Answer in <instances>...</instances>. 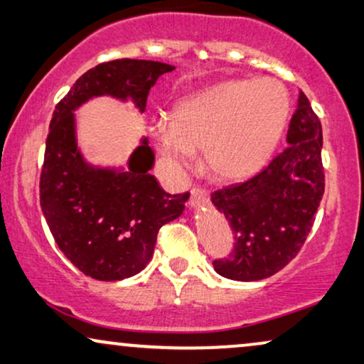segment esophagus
Wrapping results in <instances>:
<instances>
[{
  "instance_id": "1",
  "label": "esophagus",
  "mask_w": 364,
  "mask_h": 364,
  "mask_svg": "<svg viewBox=\"0 0 364 364\" xmlns=\"http://www.w3.org/2000/svg\"><path fill=\"white\" fill-rule=\"evenodd\" d=\"M208 201H209V193L206 191V189L201 186H194L191 189V199H189L191 206H194V208L204 206V204H208Z\"/></svg>"
}]
</instances>
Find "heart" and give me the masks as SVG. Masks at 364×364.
Listing matches in <instances>:
<instances>
[{"label": "heart", "instance_id": "1", "mask_svg": "<svg viewBox=\"0 0 364 364\" xmlns=\"http://www.w3.org/2000/svg\"><path fill=\"white\" fill-rule=\"evenodd\" d=\"M289 110V94L279 80H229L183 97L168 124H153L151 135L173 166H188L193 153L203 151L214 180L242 181L267 165Z\"/></svg>", "mask_w": 364, "mask_h": 364}]
</instances>
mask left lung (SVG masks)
I'll use <instances>...</instances> for the list:
<instances>
[{"label": "left lung", "instance_id": "1", "mask_svg": "<svg viewBox=\"0 0 364 364\" xmlns=\"http://www.w3.org/2000/svg\"><path fill=\"white\" fill-rule=\"evenodd\" d=\"M289 146L250 180L218 189L213 204L231 224L234 249L214 270L240 282L267 279L299 254L325 193L320 119L300 90Z\"/></svg>", "mask_w": 364, "mask_h": 364}]
</instances>
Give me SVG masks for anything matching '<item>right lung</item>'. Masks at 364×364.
<instances>
[{
  "label": "right lung",
  "mask_w": 364,
  "mask_h": 364,
  "mask_svg": "<svg viewBox=\"0 0 364 364\" xmlns=\"http://www.w3.org/2000/svg\"><path fill=\"white\" fill-rule=\"evenodd\" d=\"M173 69L140 59L102 63L80 75L55 105L41 170V208L63 254L95 280L129 279L145 269L158 231L181 216L189 193H166L150 175L155 153L146 138L125 171L87 165L73 112L97 95L132 99L143 112L156 79Z\"/></svg>",
  "instance_id": "right-lung-1"
}]
</instances>
